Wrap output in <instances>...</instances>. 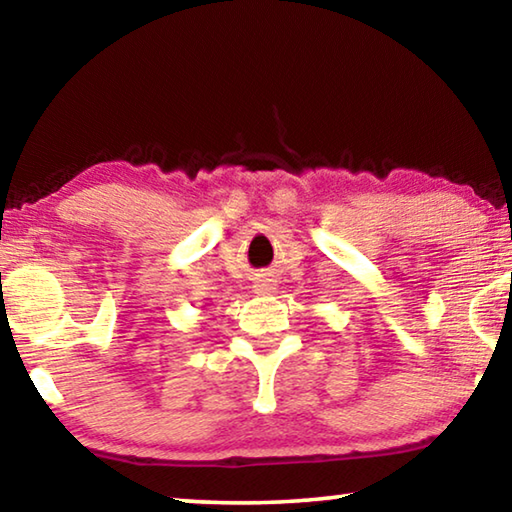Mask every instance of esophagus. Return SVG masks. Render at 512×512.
Wrapping results in <instances>:
<instances>
[{
	"label": "esophagus",
	"instance_id": "1",
	"mask_svg": "<svg viewBox=\"0 0 512 512\" xmlns=\"http://www.w3.org/2000/svg\"><path fill=\"white\" fill-rule=\"evenodd\" d=\"M275 289V282L271 280L268 275H257L255 282H253V291L257 296H266V293H271Z\"/></svg>",
	"mask_w": 512,
	"mask_h": 512
}]
</instances>
